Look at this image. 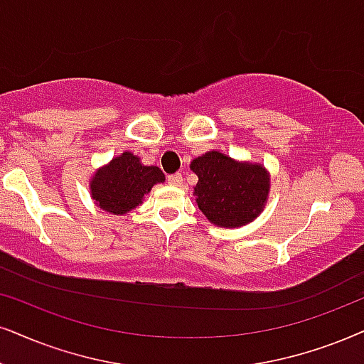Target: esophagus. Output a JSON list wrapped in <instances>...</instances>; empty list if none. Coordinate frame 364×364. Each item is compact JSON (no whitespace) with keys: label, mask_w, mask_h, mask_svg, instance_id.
Segmentation results:
<instances>
[{"label":"esophagus","mask_w":364,"mask_h":364,"mask_svg":"<svg viewBox=\"0 0 364 364\" xmlns=\"http://www.w3.org/2000/svg\"><path fill=\"white\" fill-rule=\"evenodd\" d=\"M168 183L171 186H181L183 185V174L181 173H174L168 176Z\"/></svg>","instance_id":"1"}]
</instances>
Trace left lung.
<instances>
[{"mask_svg":"<svg viewBox=\"0 0 364 364\" xmlns=\"http://www.w3.org/2000/svg\"><path fill=\"white\" fill-rule=\"evenodd\" d=\"M196 203L211 223L242 227L264 208L269 176L260 164L237 163L218 151L193 159Z\"/></svg>","mask_w":364,"mask_h":364,"instance_id":"obj_1","label":"left lung"}]
</instances>
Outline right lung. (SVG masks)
Wrapping results in <instances>:
<instances>
[{
	"label": "right lung",
	"mask_w": 364,
	"mask_h": 364,
	"mask_svg": "<svg viewBox=\"0 0 364 364\" xmlns=\"http://www.w3.org/2000/svg\"><path fill=\"white\" fill-rule=\"evenodd\" d=\"M164 174L158 166H144L137 156L122 153L110 164L99 169L90 181L92 198L100 208L114 215H124L141 203Z\"/></svg>",
	"instance_id": "obj_1"
}]
</instances>
